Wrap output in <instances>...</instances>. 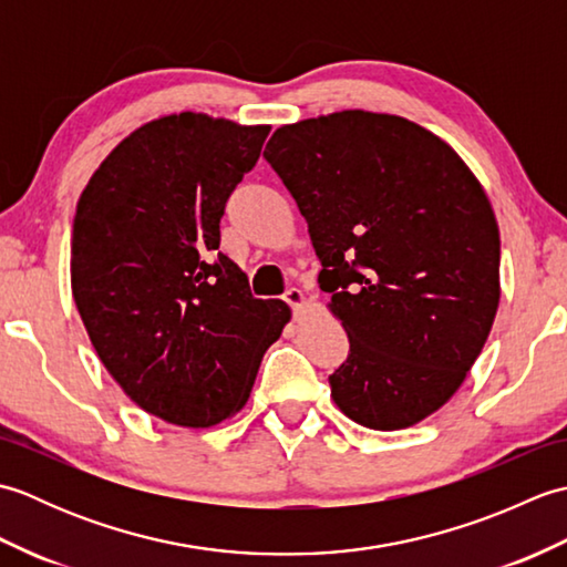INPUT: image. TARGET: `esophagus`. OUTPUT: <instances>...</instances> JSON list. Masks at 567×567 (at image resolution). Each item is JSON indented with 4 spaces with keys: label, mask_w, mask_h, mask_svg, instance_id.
Wrapping results in <instances>:
<instances>
[{
    "label": "esophagus",
    "mask_w": 567,
    "mask_h": 567,
    "mask_svg": "<svg viewBox=\"0 0 567 567\" xmlns=\"http://www.w3.org/2000/svg\"><path fill=\"white\" fill-rule=\"evenodd\" d=\"M285 302L292 309H302L307 305V295L302 290H297V287H290V290L285 292Z\"/></svg>",
    "instance_id": "esophagus-1"
}]
</instances>
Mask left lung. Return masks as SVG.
I'll use <instances>...</instances> for the list:
<instances>
[{"label": "left lung", "instance_id": "8db88e82", "mask_svg": "<svg viewBox=\"0 0 567 567\" xmlns=\"http://www.w3.org/2000/svg\"><path fill=\"white\" fill-rule=\"evenodd\" d=\"M265 161L290 189L351 341L329 378L355 424L396 431L451 400L499 307V228L449 143L363 110L280 126Z\"/></svg>", "mask_w": 567, "mask_h": 567}]
</instances>
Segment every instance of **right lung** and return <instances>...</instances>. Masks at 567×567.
Segmentation results:
<instances>
[{"label":"right lung","instance_id":"1","mask_svg":"<svg viewBox=\"0 0 567 567\" xmlns=\"http://www.w3.org/2000/svg\"><path fill=\"white\" fill-rule=\"evenodd\" d=\"M268 134L197 112L153 118L80 195L70 282L82 323L128 400L167 424L209 429L240 412L292 317L214 252L226 199Z\"/></svg>","mask_w":567,"mask_h":567}]
</instances>
